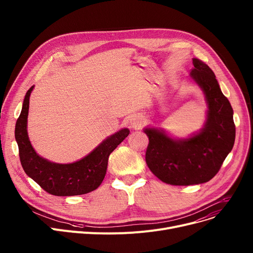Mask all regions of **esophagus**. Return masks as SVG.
Returning <instances> with one entry per match:
<instances>
[{"instance_id": "1", "label": "esophagus", "mask_w": 253, "mask_h": 253, "mask_svg": "<svg viewBox=\"0 0 253 253\" xmlns=\"http://www.w3.org/2000/svg\"><path fill=\"white\" fill-rule=\"evenodd\" d=\"M143 125V119L140 116H133L130 119V127L133 129H140Z\"/></svg>"}]
</instances>
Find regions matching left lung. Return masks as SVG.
<instances>
[{
    "label": "left lung",
    "instance_id": "1",
    "mask_svg": "<svg viewBox=\"0 0 253 253\" xmlns=\"http://www.w3.org/2000/svg\"><path fill=\"white\" fill-rule=\"evenodd\" d=\"M190 78L201 88L207 103L204 125L185 138L169 135L160 127H145L149 137L145 162L165 183L191 185L209 181L234 147L236 127L230 101L209 66L193 58Z\"/></svg>",
    "mask_w": 253,
    "mask_h": 253
}]
</instances>
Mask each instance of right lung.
<instances>
[{
    "instance_id": "obj_1",
    "label": "right lung",
    "mask_w": 253,
    "mask_h": 253,
    "mask_svg": "<svg viewBox=\"0 0 253 253\" xmlns=\"http://www.w3.org/2000/svg\"><path fill=\"white\" fill-rule=\"evenodd\" d=\"M33 89L34 86L26 92L15 125V139L24 172L54 196H77L96 190L105 176L111 153L129 135V129L123 128L108 136L81 160L68 164L51 162L37 154L29 138L28 116Z\"/></svg>"
}]
</instances>
